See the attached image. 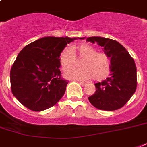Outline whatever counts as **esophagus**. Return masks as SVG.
Listing matches in <instances>:
<instances>
[{
    "instance_id": "esophagus-1",
    "label": "esophagus",
    "mask_w": 147,
    "mask_h": 147,
    "mask_svg": "<svg viewBox=\"0 0 147 147\" xmlns=\"http://www.w3.org/2000/svg\"><path fill=\"white\" fill-rule=\"evenodd\" d=\"M79 84H80L82 86H85V85H86V83L84 82H79Z\"/></svg>"
}]
</instances>
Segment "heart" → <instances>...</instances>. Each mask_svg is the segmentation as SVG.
<instances>
[{"label": "heart", "mask_w": 147, "mask_h": 147, "mask_svg": "<svg viewBox=\"0 0 147 147\" xmlns=\"http://www.w3.org/2000/svg\"><path fill=\"white\" fill-rule=\"evenodd\" d=\"M79 57L84 59L81 62L82 69H71L65 72V77L74 80H87L93 78L101 80L107 77L110 71V61L104 53H98L94 47L88 44H81L75 47ZM76 55L71 48L66 47L59 55V62L64 69L75 65Z\"/></svg>", "instance_id": "1"}]
</instances>
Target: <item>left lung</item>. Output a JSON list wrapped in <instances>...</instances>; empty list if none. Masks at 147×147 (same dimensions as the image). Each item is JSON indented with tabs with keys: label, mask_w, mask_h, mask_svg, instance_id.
Masks as SVG:
<instances>
[{
	"label": "left lung",
	"mask_w": 147,
	"mask_h": 147,
	"mask_svg": "<svg viewBox=\"0 0 147 147\" xmlns=\"http://www.w3.org/2000/svg\"><path fill=\"white\" fill-rule=\"evenodd\" d=\"M80 39H86L92 43L97 42L111 61L109 77L94 84L96 92L88 98L90 103L103 111L121 108L130 100L137 88V67L134 60L117 41L100 36Z\"/></svg>",
	"instance_id": "8db88e82"
}]
</instances>
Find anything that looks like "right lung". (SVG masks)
<instances>
[{"mask_svg":"<svg viewBox=\"0 0 147 147\" xmlns=\"http://www.w3.org/2000/svg\"><path fill=\"white\" fill-rule=\"evenodd\" d=\"M80 38L47 36L24 47L10 70L11 91L22 105L34 111L55 105L64 95L59 55L67 44Z\"/></svg>","mask_w":147,"mask_h":147,"instance_id":"add662e5","label":"right lung"}]
</instances>
